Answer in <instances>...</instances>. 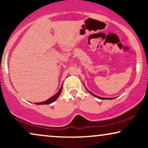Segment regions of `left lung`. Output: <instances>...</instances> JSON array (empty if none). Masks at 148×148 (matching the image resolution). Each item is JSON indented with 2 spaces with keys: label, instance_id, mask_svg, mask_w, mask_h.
Returning <instances> with one entry per match:
<instances>
[{
  "label": "left lung",
  "instance_id": "obj_1",
  "mask_svg": "<svg viewBox=\"0 0 148 148\" xmlns=\"http://www.w3.org/2000/svg\"><path fill=\"white\" fill-rule=\"evenodd\" d=\"M86 88V87H85ZM86 90H87L90 93L91 95H92L94 97H97V98H98V99H114V98H107V97H99V96H97V95H95V94H93V93H92L90 91H89L87 89V88H86Z\"/></svg>",
  "mask_w": 148,
  "mask_h": 148
}]
</instances>
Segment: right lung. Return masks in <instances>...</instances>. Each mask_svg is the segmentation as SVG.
Wrapping results in <instances>:
<instances>
[{
    "instance_id": "1",
    "label": "right lung",
    "mask_w": 148,
    "mask_h": 148,
    "mask_svg": "<svg viewBox=\"0 0 148 148\" xmlns=\"http://www.w3.org/2000/svg\"><path fill=\"white\" fill-rule=\"evenodd\" d=\"M62 85L61 86L60 90H59L58 92L56 94L54 95L53 96L49 98V99L46 100V101H42V102H37V103H35V104H37V105H42V104H50V103L54 102V101H55L56 100L58 99V97L60 96L61 92H62Z\"/></svg>"
}]
</instances>
